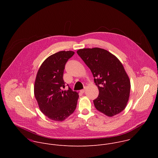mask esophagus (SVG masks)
<instances>
[{
  "mask_svg": "<svg viewBox=\"0 0 158 158\" xmlns=\"http://www.w3.org/2000/svg\"><path fill=\"white\" fill-rule=\"evenodd\" d=\"M85 91V87H84L83 89H82V90H81V91H80V92L81 93H84Z\"/></svg>",
  "mask_w": 158,
  "mask_h": 158,
  "instance_id": "obj_1",
  "label": "esophagus"
}]
</instances>
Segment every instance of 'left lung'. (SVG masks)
I'll list each match as a JSON object with an SVG mask.
<instances>
[{"mask_svg": "<svg viewBox=\"0 0 158 158\" xmlns=\"http://www.w3.org/2000/svg\"><path fill=\"white\" fill-rule=\"evenodd\" d=\"M77 54L91 71L99 89L95 107L107 116L122 112L129 100L131 84L119 60L107 51L95 48L82 49Z\"/></svg>", "mask_w": 158, "mask_h": 158, "instance_id": "8db88e82", "label": "left lung"}]
</instances>
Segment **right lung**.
<instances>
[{"mask_svg":"<svg viewBox=\"0 0 158 158\" xmlns=\"http://www.w3.org/2000/svg\"><path fill=\"white\" fill-rule=\"evenodd\" d=\"M74 54L73 51H60L48 57L42 64L37 72L34 95L42 113L48 118L62 121L75 110L78 93L68 85L63 79L65 65Z\"/></svg>","mask_w":158,"mask_h":158,"instance_id":"obj_1","label":"right lung"}]
</instances>
